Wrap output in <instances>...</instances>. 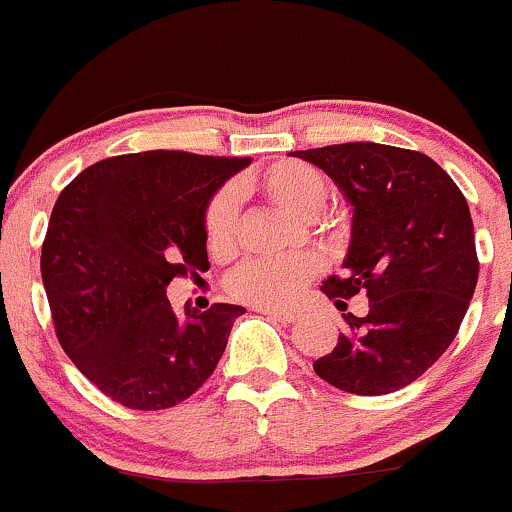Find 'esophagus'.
<instances>
[{"label": "esophagus", "mask_w": 512, "mask_h": 512, "mask_svg": "<svg viewBox=\"0 0 512 512\" xmlns=\"http://www.w3.org/2000/svg\"><path fill=\"white\" fill-rule=\"evenodd\" d=\"M260 313H265L272 320H277V323H294L296 318H299V313L296 311H282V308H257Z\"/></svg>", "instance_id": "esophagus-1"}]
</instances>
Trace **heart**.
Returning a JSON list of instances; mask_svg holds the SVG:
<instances>
[{
    "label": "heart",
    "mask_w": 512,
    "mask_h": 512,
    "mask_svg": "<svg viewBox=\"0 0 512 512\" xmlns=\"http://www.w3.org/2000/svg\"><path fill=\"white\" fill-rule=\"evenodd\" d=\"M247 189L262 194L284 211L301 218H313L328 201V179L323 172L301 160H279L265 172L250 177ZM238 223V199L233 189L213 196L206 209V240L213 250H226L235 238ZM323 269L316 255L294 257H255L228 274L226 289L238 301L255 308H284L303 294L308 282Z\"/></svg>",
    "instance_id": "heart-1"
}]
</instances>
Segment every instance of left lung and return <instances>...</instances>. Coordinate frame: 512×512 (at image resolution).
I'll return each instance as SVG.
<instances>
[{
    "mask_svg": "<svg viewBox=\"0 0 512 512\" xmlns=\"http://www.w3.org/2000/svg\"><path fill=\"white\" fill-rule=\"evenodd\" d=\"M313 162L352 204L345 274L323 294L369 296L364 318L345 313V333L313 372L335 389L381 396L413 384L452 345L479 279L469 204L452 177L415 150L342 143L291 153Z\"/></svg>",
    "mask_w": 512,
    "mask_h": 512,
    "instance_id": "8db88e82",
    "label": "left lung"
}]
</instances>
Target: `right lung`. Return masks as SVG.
I'll return each mask as SVG.
<instances>
[{"label": "right lung", "mask_w": 512, "mask_h": 512, "mask_svg": "<svg viewBox=\"0 0 512 512\" xmlns=\"http://www.w3.org/2000/svg\"><path fill=\"white\" fill-rule=\"evenodd\" d=\"M250 157L148 150L106 157L60 192L41 252L55 335L101 393L133 411L189 398L216 369L243 306L167 299L209 269L206 209Z\"/></svg>", "instance_id": "add662e5"}]
</instances>
